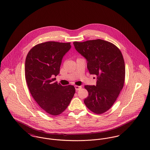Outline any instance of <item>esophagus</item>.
Instances as JSON below:
<instances>
[{
  "mask_svg": "<svg viewBox=\"0 0 150 150\" xmlns=\"http://www.w3.org/2000/svg\"><path fill=\"white\" fill-rule=\"evenodd\" d=\"M75 90L76 91H78V90H79L80 89H81L82 86H75Z\"/></svg>",
  "mask_w": 150,
  "mask_h": 150,
  "instance_id": "1",
  "label": "esophagus"
}]
</instances>
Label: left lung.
<instances>
[{
	"label": "left lung",
	"instance_id": "8db88e82",
	"mask_svg": "<svg viewBox=\"0 0 150 150\" xmlns=\"http://www.w3.org/2000/svg\"><path fill=\"white\" fill-rule=\"evenodd\" d=\"M73 44L86 59L90 74L97 76L96 86H84L88 93L84 104L94 113H105L115 102L124 86L125 68L122 54L116 45L100 39Z\"/></svg>",
	"mask_w": 150,
	"mask_h": 150
}]
</instances>
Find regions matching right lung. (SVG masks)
<instances>
[{
	"instance_id": "right-lung-1",
	"label": "right lung",
	"mask_w": 150,
	"mask_h": 150,
	"mask_svg": "<svg viewBox=\"0 0 150 150\" xmlns=\"http://www.w3.org/2000/svg\"><path fill=\"white\" fill-rule=\"evenodd\" d=\"M71 48L70 42H43L33 47L26 58L29 90L38 105L50 115L63 112L75 93L74 86H62L53 78L59 74L62 59Z\"/></svg>"
}]
</instances>
